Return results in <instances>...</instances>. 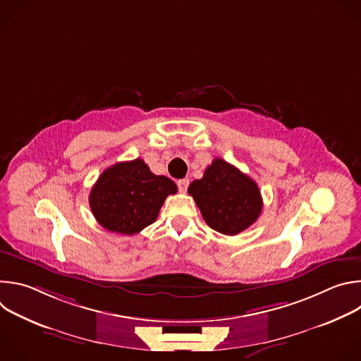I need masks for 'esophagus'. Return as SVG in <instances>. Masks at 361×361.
<instances>
[{"instance_id": "obj_1", "label": "esophagus", "mask_w": 361, "mask_h": 361, "mask_svg": "<svg viewBox=\"0 0 361 361\" xmlns=\"http://www.w3.org/2000/svg\"><path fill=\"white\" fill-rule=\"evenodd\" d=\"M177 185H178V190L181 192H185L187 188H188V180L187 178H181V180L177 181Z\"/></svg>"}]
</instances>
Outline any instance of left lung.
I'll return each mask as SVG.
<instances>
[{"label": "left lung", "instance_id": "left-lung-1", "mask_svg": "<svg viewBox=\"0 0 361 361\" xmlns=\"http://www.w3.org/2000/svg\"><path fill=\"white\" fill-rule=\"evenodd\" d=\"M188 194L205 223L226 235H235L248 228L263 210L257 183L223 159H214L202 178L190 184Z\"/></svg>", "mask_w": 361, "mask_h": 361}]
</instances>
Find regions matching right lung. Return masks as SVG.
<instances>
[{
    "label": "right lung",
    "mask_w": 361,
    "mask_h": 361,
    "mask_svg": "<svg viewBox=\"0 0 361 361\" xmlns=\"http://www.w3.org/2000/svg\"><path fill=\"white\" fill-rule=\"evenodd\" d=\"M176 192L173 180L152 174L135 159L102 171L91 188L90 207L106 230L133 235L156 221L166 198Z\"/></svg>",
    "instance_id": "1"
}]
</instances>
